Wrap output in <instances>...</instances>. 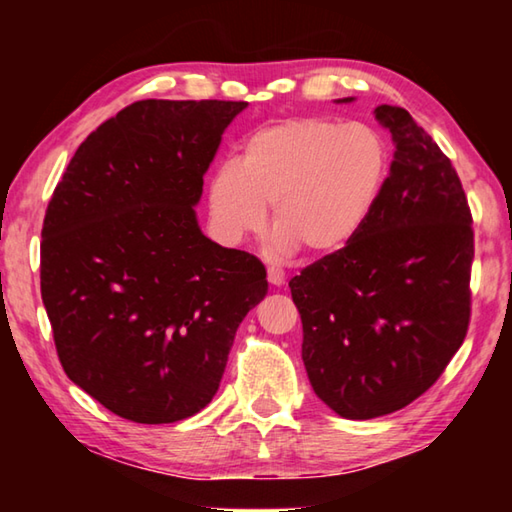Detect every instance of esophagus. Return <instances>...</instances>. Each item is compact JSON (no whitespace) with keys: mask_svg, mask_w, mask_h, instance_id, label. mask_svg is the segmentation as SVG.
Listing matches in <instances>:
<instances>
[{"mask_svg":"<svg viewBox=\"0 0 512 512\" xmlns=\"http://www.w3.org/2000/svg\"><path fill=\"white\" fill-rule=\"evenodd\" d=\"M284 280H287V277H284V271L280 266H268V282H271L273 287H282Z\"/></svg>","mask_w":512,"mask_h":512,"instance_id":"esophagus-1","label":"esophagus"}]
</instances>
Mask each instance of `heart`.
Masks as SVG:
<instances>
[{
	"mask_svg": "<svg viewBox=\"0 0 512 512\" xmlns=\"http://www.w3.org/2000/svg\"><path fill=\"white\" fill-rule=\"evenodd\" d=\"M386 178V142L370 126L296 117L259 128L214 173L210 212L221 239L239 244L262 235L273 207L280 253L334 255L366 228Z\"/></svg>",
	"mask_w": 512,
	"mask_h": 512,
	"instance_id": "1",
	"label": "heart"
}]
</instances>
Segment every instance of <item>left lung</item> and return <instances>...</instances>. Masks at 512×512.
Instances as JSON below:
<instances>
[{
	"label": "left lung",
	"mask_w": 512,
	"mask_h": 512,
	"mask_svg": "<svg viewBox=\"0 0 512 512\" xmlns=\"http://www.w3.org/2000/svg\"><path fill=\"white\" fill-rule=\"evenodd\" d=\"M395 160L366 228L289 282L314 393L348 420L404 409L436 384L472 314L474 228L461 178L400 106H377Z\"/></svg>",
	"instance_id": "left-lung-1"
}]
</instances>
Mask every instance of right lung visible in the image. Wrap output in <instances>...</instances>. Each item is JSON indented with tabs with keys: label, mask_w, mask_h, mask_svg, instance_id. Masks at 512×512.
Instances as JSON below:
<instances>
[{
	"label": "right lung",
	"mask_w": 512,
	"mask_h": 512,
	"mask_svg": "<svg viewBox=\"0 0 512 512\" xmlns=\"http://www.w3.org/2000/svg\"><path fill=\"white\" fill-rule=\"evenodd\" d=\"M246 101H135L88 135L42 223L40 291L65 375L119 418L178 422L219 391L266 268L196 223Z\"/></svg>",
	"instance_id": "obj_1"
}]
</instances>
